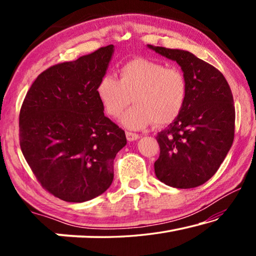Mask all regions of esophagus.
<instances>
[{
    "mask_svg": "<svg viewBox=\"0 0 256 256\" xmlns=\"http://www.w3.org/2000/svg\"><path fill=\"white\" fill-rule=\"evenodd\" d=\"M125 134H126V138H128V141H136V140H138V138H140V136H138V134L133 133V132H130V131H128Z\"/></svg>",
    "mask_w": 256,
    "mask_h": 256,
    "instance_id": "obj_1",
    "label": "esophagus"
}]
</instances>
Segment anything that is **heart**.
Listing matches in <instances>:
<instances>
[{
	"mask_svg": "<svg viewBox=\"0 0 256 256\" xmlns=\"http://www.w3.org/2000/svg\"><path fill=\"white\" fill-rule=\"evenodd\" d=\"M118 80L102 76L97 84V96L106 114L122 118L128 128H142L154 123L164 126L180 115L188 98V84L185 73L177 66H166L158 60L136 58L123 64Z\"/></svg>",
	"mask_w": 256,
	"mask_h": 256,
	"instance_id": "heart-1",
	"label": "heart"
}]
</instances>
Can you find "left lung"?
<instances>
[{
	"instance_id": "obj_1",
	"label": "left lung",
	"mask_w": 256,
	"mask_h": 256,
	"mask_svg": "<svg viewBox=\"0 0 256 256\" xmlns=\"http://www.w3.org/2000/svg\"><path fill=\"white\" fill-rule=\"evenodd\" d=\"M149 48L176 60L188 84L180 115L157 136L156 176L172 188H196L216 174L232 144L235 106L230 86L218 68L188 50Z\"/></svg>"
}]
</instances>
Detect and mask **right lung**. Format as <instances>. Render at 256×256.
I'll use <instances>...</instances> for the list:
<instances>
[{
  "instance_id": "add662e5",
  "label": "right lung",
  "mask_w": 256,
  "mask_h": 256,
  "mask_svg": "<svg viewBox=\"0 0 256 256\" xmlns=\"http://www.w3.org/2000/svg\"><path fill=\"white\" fill-rule=\"evenodd\" d=\"M112 48L48 68L21 105L24 157L42 188L63 201L84 202L105 192L116 154L126 144L125 132L104 115L96 92Z\"/></svg>"
}]
</instances>
